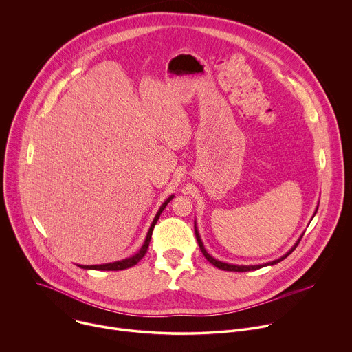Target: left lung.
<instances>
[{"label": "left lung", "mask_w": 352, "mask_h": 352, "mask_svg": "<svg viewBox=\"0 0 352 352\" xmlns=\"http://www.w3.org/2000/svg\"><path fill=\"white\" fill-rule=\"evenodd\" d=\"M316 210H318V208L315 209V212H314V216H315V213H316ZM312 216V217H314ZM194 230H195V236H197V241H198V245H199V249H201V252H202V254L206 257V260L209 261V263H212L214 267H217V268H220V270H224V271H238V272H243V271H253V270H258V268H261V267H265V265H274V264H276V263H279V261H282L283 258H286L294 249H296V246L298 245V242H300V239L302 238V235H304V232L300 235V238L296 241V243L283 254V256H280L279 258H276V260H272V261H268V263H264V264H254V265H239V264H230V263H224V261H220V260H217V258H214V257H212L208 252H206V249H205V246H204V243H202V239H201V235H199V232H198V228H197V224L194 223Z\"/></svg>", "instance_id": "obj_1"}]
</instances>
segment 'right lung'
Segmentation results:
<instances>
[{
	"mask_svg": "<svg viewBox=\"0 0 352 352\" xmlns=\"http://www.w3.org/2000/svg\"><path fill=\"white\" fill-rule=\"evenodd\" d=\"M175 195H170V197H168L166 199H165V202L160 206V209H158V212H157V214H155V217H154V220H153V223H151V226H150V228H148V232H147V236H146V239H144V242H143V245H142V248H140V250L138 252V253H135L133 256H131V257H126V258H124V260H120V261H114V263H106V264H95V265H80L78 264V267H81V268H85V270H100V271H120V270H125V268H131V267H133L135 264H138L143 257H144V254L147 253V249H148V245H150V241H151V235H153V230H154V226L157 224V221H158V219H160V216H161V213H162V210L166 208V205L172 201V198H173Z\"/></svg>",
	"mask_w": 352,
	"mask_h": 352,
	"instance_id": "obj_1",
	"label": "right lung"
}]
</instances>
